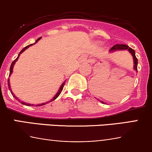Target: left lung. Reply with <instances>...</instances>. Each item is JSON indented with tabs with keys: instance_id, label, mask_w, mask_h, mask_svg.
I'll list each match as a JSON object with an SVG mask.
<instances>
[{
	"instance_id": "left-lung-1",
	"label": "left lung",
	"mask_w": 152,
	"mask_h": 152,
	"mask_svg": "<svg viewBox=\"0 0 152 152\" xmlns=\"http://www.w3.org/2000/svg\"><path fill=\"white\" fill-rule=\"evenodd\" d=\"M117 50H128L130 53L132 54L133 58V62H134V70H135L136 72H137V59L135 56V51H134L133 49H132L131 48H129L128 45H124V44H118V45H115L110 50V52H115V51H117ZM99 100V99H98ZM102 103L105 104L104 102H102Z\"/></svg>"
}]
</instances>
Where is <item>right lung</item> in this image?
I'll return each mask as SVG.
<instances>
[{"label":"right lung","instance_id":"right-lung-1","mask_svg":"<svg viewBox=\"0 0 152 152\" xmlns=\"http://www.w3.org/2000/svg\"><path fill=\"white\" fill-rule=\"evenodd\" d=\"M41 39V37L38 38V39H37V40H36V42H35L34 43H33V44H30V45H27L26 47H25V48H24L23 49H22V50H21V51L20 52V53H19V54H18V57L16 58V59H15V60H14L13 62H12V65H11V66H10V76H11V74H12V72H13V67H14V65H15V64L16 63V62H17V61H18V58H19L20 55L21 53H22L24 51V50H26L27 48H28L29 47H30V46H31V45H34L35 43H37V42L38 41H39V39ZM65 82H63V83L62 84V85H61L60 87H59V90H58V92H57V93H56V95H55V96H53V99H50V100L49 101V102H45V103L39 104H37L36 106H39V107H40V106H43V105H45V104H47V103H49V102H52V101L55 100V99H56V98H57L58 96H59V95H60L61 92L62 91V89H63V87H64V85H65ZM8 87H9V89H10V90L11 93H12V96H13V97H14V98H15V99H16V100H18V102H20V103L22 104L26 105V106H34V104H27V103H26V102H21V101L20 100V99H18V97H16V96H15V94H14V93H13V92L12 91V88H11V86H10V79H8Z\"/></svg>","mask_w":152,"mask_h":152}]
</instances>
